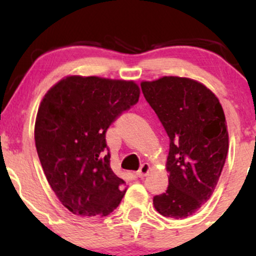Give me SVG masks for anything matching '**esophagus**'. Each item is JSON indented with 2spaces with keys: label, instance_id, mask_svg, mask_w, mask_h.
Masks as SVG:
<instances>
[{
  "label": "esophagus",
  "instance_id": "1",
  "mask_svg": "<svg viewBox=\"0 0 256 256\" xmlns=\"http://www.w3.org/2000/svg\"><path fill=\"white\" fill-rule=\"evenodd\" d=\"M149 170H150V166H149V164H143V165L140 167V170L137 171V176L140 178L146 177V176L149 173Z\"/></svg>",
  "mask_w": 256,
  "mask_h": 256
}]
</instances>
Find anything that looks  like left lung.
I'll use <instances>...</instances> for the list:
<instances>
[{"instance_id": "1", "label": "left lung", "mask_w": 256, "mask_h": 256, "mask_svg": "<svg viewBox=\"0 0 256 256\" xmlns=\"http://www.w3.org/2000/svg\"><path fill=\"white\" fill-rule=\"evenodd\" d=\"M140 88L170 138L168 186L152 204L164 216L184 219L218 184L228 150L224 110L212 91L189 78L162 77Z\"/></svg>"}]
</instances>
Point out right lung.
<instances>
[{
  "instance_id": "obj_1",
  "label": "right lung",
  "mask_w": 256,
  "mask_h": 256,
  "mask_svg": "<svg viewBox=\"0 0 256 256\" xmlns=\"http://www.w3.org/2000/svg\"><path fill=\"white\" fill-rule=\"evenodd\" d=\"M138 98L134 82L72 76L40 102L38 158L55 195L76 216H106L124 198L126 183L112 171L106 132Z\"/></svg>"
}]
</instances>
